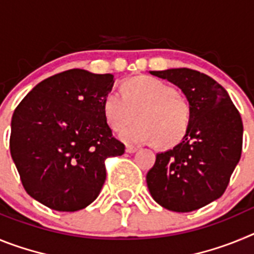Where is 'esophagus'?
<instances>
[{"instance_id": "obj_1", "label": "esophagus", "mask_w": 254, "mask_h": 254, "mask_svg": "<svg viewBox=\"0 0 254 254\" xmlns=\"http://www.w3.org/2000/svg\"><path fill=\"white\" fill-rule=\"evenodd\" d=\"M137 151V147L136 146H131V145H127L126 146V152H128V154H133V152Z\"/></svg>"}]
</instances>
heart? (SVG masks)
Wrapping results in <instances>:
<instances>
[{
  "label": "heart",
  "mask_w": 254,
  "mask_h": 254,
  "mask_svg": "<svg viewBox=\"0 0 254 254\" xmlns=\"http://www.w3.org/2000/svg\"><path fill=\"white\" fill-rule=\"evenodd\" d=\"M107 125L120 132L134 116L139 122L121 133L127 143L176 146L186 137L192 121V105L183 94L151 76H136L121 85V94L111 91L102 102Z\"/></svg>",
  "instance_id": "heart-1"
}]
</instances>
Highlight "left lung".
<instances>
[{
	"label": "left lung",
	"mask_w": 254,
	"mask_h": 254,
	"mask_svg": "<svg viewBox=\"0 0 254 254\" xmlns=\"http://www.w3.org/2000/svg\"><path fill=\"white\" fill-rule=\"evenodd\" d=\"M178 86L192 105L186 137L156 154L147 188L164 208L190 212L220 198L239 163L243 122L228 91L214 78L190 68L150 71Z\"/></svg>",
	"instance_id": "1"
}]
</instances>
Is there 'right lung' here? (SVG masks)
<instances>
[{
	"label": "right lung",
	"mask_w": 254,
	"mask_h": 254,
	"mask_svg": "<svg viewBox=\"0 0 254 254\" xmlns=\"http://www.w3.org/2000/svg\"><path fill=\"white\" fill-rule=\"evenodd\" d=\"M113 77L68 69L39 82L13 112L12 160L29 196L52 210L90 205L105 182V159L125 152L102 112Z\"/></svg>",
	"instance_id": "obj_1"
}]
</instances>
